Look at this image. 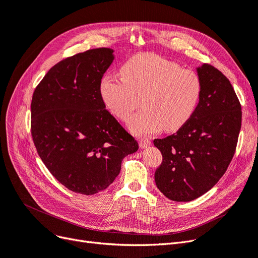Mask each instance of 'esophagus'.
I'll list each match as a JSON object with an SVG mask.
<instances>
[{
  "mask_svg": "<svg viewBox=\"0 0 258 258\" xmlns=\"http://www.w3.org/2000/svg\"><path fill=\"white\" fill-rule=\"evenodd\" d=\"M139 145H140V147L142 148V150H144V148H146V147H148V146L151 145V141L148 139L143 138V139H141L139 141Z\"/></svg>",
  "mask_w": 258,
  "mask_h": 258,
  "instance_id": "34e87169",
  "label": "esophagus"
}]
</instances>
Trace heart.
<instances>
[{"label":"heart","instance_id":"heart-1","mask_svg":"<svg viewBox=\"0 0 258 258\" xmlns=\"http://www.w3.org/2000/svg\"><path fill=\"white\" fill-rule=\"evenodd\" d=\"M121 79L104 75L99 95L106 110L126 121L140 106L144 110L129 121L137 136L176 131L196 111L201 82L196 72L153 53H141L128 59L120 68Z\"/></svg>","mask_w":258,"mask_h":258}]
</instances>
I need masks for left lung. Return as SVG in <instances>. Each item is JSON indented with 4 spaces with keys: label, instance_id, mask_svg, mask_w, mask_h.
<instances>
[{
    "label": "left lung",
    "instance_id": "8db88e82",
    "mask_svg": "<svg viewBox=\"0 0 258 258\" xmlns=\"http://www.w3.org/2000/svg\"><path fill=\"white\" fill-rule=\"evenodd\" d=\"M196 71L201 95L191 118L176 134L154 140L162 154L156 186L177 202L197 199L218 182L233 157L241 129V105L227 77L205 63Z\"/></svg>",
    "mask_w": 258,
    "mask_h": 258
}]
</instances>
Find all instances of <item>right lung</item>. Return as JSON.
I'll list each match as a JSON object with an SVG mask.
<instances>
[{"label":"right lung","instance_id":"add662e5","mask_svg":"<svg viewBox=\"0 0 258 258\" xmlns=\"http://www.w3.org/2000/svg\"><path fill=\"white\" fill-rule=\"evenodd\" d=\"M114 59L111 48L77 53L52 67L33 93L31 128L37 153L74 192L107 188L122 159L139 148L99 95L100 81Z\"/></svg>","mask_w":258,"mask_h":258}]
</instances>
